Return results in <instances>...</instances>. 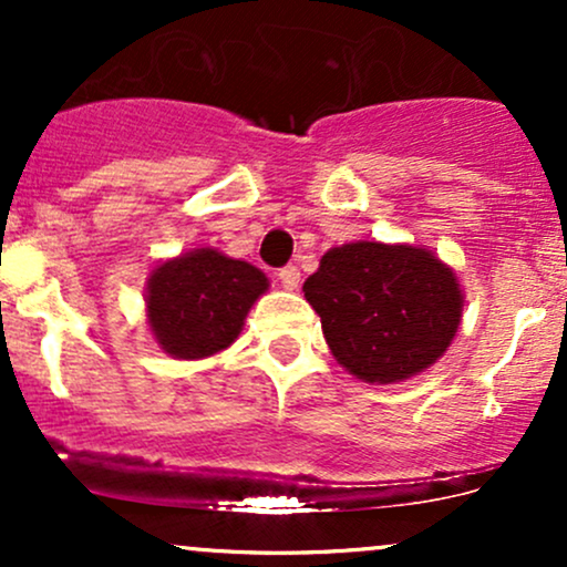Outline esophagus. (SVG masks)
Here are the masks:
<instances>
[{"label":"esophagus","mask_w":567,"mask_h":567,"mask_svg":"<svg viewBox=\"0 0 567 567\" xmlns=\"http://www.w3.org/2000/svg\"><path fill=\"white\" fill-rule=\"evenodd\" d=\"M277 279L282 282L285 290H296L298 282H301V271H298V266H282L277 271Z\"/></svg>","instance_id":"obj_1"}]
</instances>
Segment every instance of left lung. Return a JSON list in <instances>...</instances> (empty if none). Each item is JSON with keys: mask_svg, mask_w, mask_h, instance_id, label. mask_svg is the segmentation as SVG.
<instances>
[{"mask_svg": "<svg viewBox=\"0 0 567 567\" xmlns=\"http://www.w3.org/2000/svg\"><path fill=\"white\" fill-rule=\"evenodd\" d=\"M303 296L338 365L368 383L405 381L434 365L464 311L451 266L413 245L330 247Z\"/></svg>", "mask_w": 567, "mask_h": 567, "instance_id": "obj_1", "label": "left lung"}]
</instances>
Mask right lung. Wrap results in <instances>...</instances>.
<instances>
[{"label":"right lung","instance_id":"1","mask_svg":"<svg viewBox=\"0 0 567 567\" xmlns=\"http://www.w3.org/2000/svg\"><path fill=\"white\" fill-rule=\"evenodd\" d=\"M266 290L269 279L261 269L199 247L152 271L148 328L175 360H202L237 341L247 311Z\"/></svg>","mask_w":567,"mask_h":567}]
</instances>
